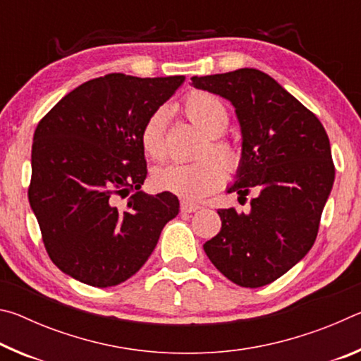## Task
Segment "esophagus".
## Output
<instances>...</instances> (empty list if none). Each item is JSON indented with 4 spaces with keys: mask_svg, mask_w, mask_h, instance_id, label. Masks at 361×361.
<instances>
[{
    "mask_svg": "<svg viewBox=\"0 0 361 361\" xmlns=\"http://www.w3.org/2000/svg\"><path fill=\"white\" fill-rule=\"evenodd\" d=\"M199 209H200V205L188 202V200H181V204H180V210L183 213H194V212H197Z\"/></svg>",
    "mask_w": 361,
    "mask_h": 361,
    "instance_id": "esophagus-1",
    "label": "esophagus"
}]
</instances>
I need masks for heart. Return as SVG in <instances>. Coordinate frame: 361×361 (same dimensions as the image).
<instances>
[{
    "label": "heart",
    "mask_w": 361,
    "mask_h": 361,
    "mask_svg": "<svg viewBox=\"0 0 361 361\" xmlns=\"http://www.w3.org/2000/svg\"><path fill=\"white\" fill-rule=\"evenodd\" d=\"M186 118L210 137V151L226 167L234 169L239 164V151L232 143L221 140L229 126V111L216 95L209 92L189 94L183 103ZM166 111L156 109L143 122L140 130V146L146 157L162 159L166 152ZM215 159H205L194 164H166L151 173V185L156 191L172 192L186 199H200L215 191L224 181V167Z\"/></svg>",
    "instance_id": "heart-1"
}]
</instances>
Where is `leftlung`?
<instances>
[{"mask_svg": "<svg viewBox=\"0 0 361 361\" xmlns=\"http://www.w3.org/2000/svg\"><path fill=\"white\" fill-rule=\"evenodd\" d=\"M235 108L242 157L228 192L247 199L248 213L221 209V231L204 250L224 277L258 288L282 277L312 248L334 183L331 146L322 122L266 73L240 68L192 76Z\"/></svg>", "mask_w": 361, "mask_h": 361, "instance_id": "8db88e82", "label": "left lung"}]
</instances>
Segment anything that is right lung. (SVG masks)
Here are the masks:
<instances>
[{"label": "right lung", "instance_id": "1", "mask_svg": "<svg viewBox=\"0 0 361 361\" xmlns=\"http://www.w3.org/2000/svg\"><path fill=\"white\" fill-rule=\"evenodd\" d=\"M183 82L111 73L71 90L39 121L28 200L49 258L66 276L99 288L126 282L178 215L176 195L140 189V130Z\"/></svg>", "mask_w": 361, "mask_h": 361}]
</instances>
